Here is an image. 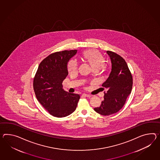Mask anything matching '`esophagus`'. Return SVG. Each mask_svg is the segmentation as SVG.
<instances>
[{"label":"esophagus","instance_id":"34e87169","mask_svg":"<svg viewBox=\"0 0 160 160\" xmlns=\"http://www.w3.org/2000/svg\"><path fill=\"white\" fill-rule=\"evenodd\" d=\"M82 97H90L91 96H90V95H89V94H85V93H84V94H82Z\"/></svg>","mask_w":160,"mask_h":160}]
</instances>
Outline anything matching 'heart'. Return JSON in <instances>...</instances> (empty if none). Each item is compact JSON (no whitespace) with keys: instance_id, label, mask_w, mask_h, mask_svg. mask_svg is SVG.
<instances>
[{"instance_id":"heart-1","label":"heart","mask_w":160,"mask_h":160,"mask_svg":"<svg viewBox=\"0 0 160 160\" xmlns=\"http://www.w3.org/2000/svg\"><path fill=\"white\" fill-rule=\"evenodd\" d=\"M83 57L86 59L94 69H99L104 63V58L101 54L96 50H89L84 51ZM78 61L72 59L68 63V70L70 73H73L78 69Z\"/></svg>"}]
</instances>
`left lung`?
<instances>
[{
  "label": "left lung",
  "instance_id": "8db88e82",
  "mask_svg": "<svg viewBox=\"0 0 160 160\" xmlns=\"http://www.w3.org/2000/svg\"><path fill=\"white\" fill-rule=\"evenodd\" d=\"M112 62V71L109 78L102 86L107 90L104 92V101L94 110L103 116L117 113L124 105L132 88V76L124 59L112 51H107Z\"/></svg>",
  "mask_w": 160,
  "mask_h": 160
}]
</instances>
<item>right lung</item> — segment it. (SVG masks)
Wrapping results in <instances>:
<instances>
[{"mask_svg":"<svg viewBox=\"0 0 160 160\" xmlns=\"http://www.w3.org/2000/svg\"><path fill=\"white\" fill-rule=\"evenodd\" d=\"M78 50L57 51L47 56L39 64L33 78L36 97L43 108L56 117L69 116L76 109L80 96L62 88L68 74L67 63Z\"/></svg>","mask_w":160,"mask_h":160,"instance_id":"1","label":"right lung"}]
</instances>
